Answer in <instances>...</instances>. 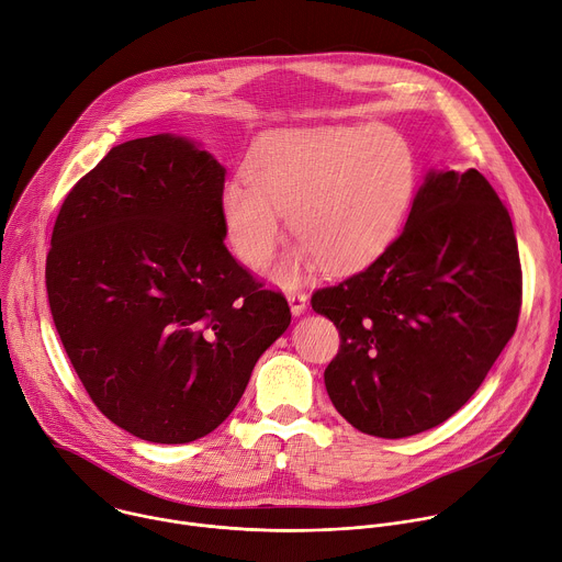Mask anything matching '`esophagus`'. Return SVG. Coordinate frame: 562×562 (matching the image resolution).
Masks as SVG:
<instances>
[{"mask_svg": "<svg viewBox=\"0 0 562 562\" xmlns=\"http://www.w3.org/2000/svg\"><path fill=\"white\" fill-rule=\"evenodd\" d=\"M286 300H289V306H291V313L297 317V315H302L304 311H306V295L304 293H289L286 295Z\"/></svg>", "mask_w": 562, "mask_h": 562, "instance_id": "34e87169", "label": "esophagus"}]
</instances>
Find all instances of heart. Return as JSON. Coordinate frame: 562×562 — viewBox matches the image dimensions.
Masks as SVG:
<instances>
[{
    "label": "heart",
    "mask_w": 562,
    "mask_h": 562,
    "mask_svg": "<svg viewBox=\"0 0 562 562\" xmlns=\"http://www.w3.org/2000/svg\"><path fill=\"white\" fill-rule=\"evenodd\" d=\"M416 155L386 126H319L260 142L245 176L222 191V222L235 256L265 267L284 224L300 243L271 278L293 289L311 273L353 271L395 237L416 191Z\"/></svg>",
    "instance_id": "b5f03b06"
}]
</instances>
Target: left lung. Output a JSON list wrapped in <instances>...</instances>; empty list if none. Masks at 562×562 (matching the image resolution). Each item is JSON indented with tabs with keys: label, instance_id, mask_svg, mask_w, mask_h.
<instances>
[{
	"label": "left lung",
	"instance_id": "left-lung-1",
	"mask_svg": "<svg viewBox=\"0 0 562 562\" xmlns=\"http://www.w3.org/2000/svg\"><path fill=\"white\" fill-rule=\"evenodd\" d=\"M522 273L512 217L475 169H429L403 233L311 297L340 331L325 371L358 431L407 438L451 418L512 340Z\"/></svg>",
	"mask_w": 562,
	"mask_h": 562
}]
</instances>
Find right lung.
<instances>
[{"instance_id":"right-lung-1","label":"right lung","mask_w":562,"mask_h":562,"mask_svg":"<svg viewBox=\"0 0 562 562\" xmlns=\"http://www.w3.org/2000/svg\"><path fill=\"white\" fill-rule=\"evenodd\" d=\"M224 176L200 142L137 137L111 148L55 220V329L98 409L148 442L217 429L291 325L286 300L224 247Z\"/></svg>"}]
</instances>
